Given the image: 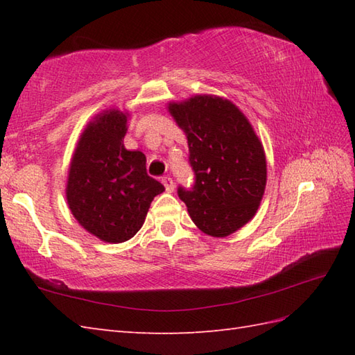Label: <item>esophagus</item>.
Here are the masks:
<instances>
[{
  "label": "esophagus",
  "instance_id": "obj_1",
  "mask_svg": "<svg viewBox=\"0 0 355 355\" xmlns=\"http://www.w3.org/2000/svg\"><path fill=\"white\" fill-rule=\"evenodd\" d=\"M162 183L164 184V189L168 192H172L173 191V180L169 177V175H164L162 178Z\"/></svg>",
  "mask_w": 355,
  "mask_h": 355
}]
</instances>
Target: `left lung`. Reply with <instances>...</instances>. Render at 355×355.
Masks as SVG:
<instances>
[{
	"instance_id": "obj_1",
	"label": "left lung",
	"mask_w": 355,
	"mask_h": 355,
	"mask_svg": "<svg viewBox=\"0 0 355 355\" xmlns=\"http://www.w3.org/2000/svg\"><path fill=\"white\" fill-rule=\"evenodd\" d=\"M184 131L195 182L178 186L192 221L210 236L243 227L259 207L267 182L263 148L236 105L216 96H195L169 105Z\"/></svg>"
}]
</instances>
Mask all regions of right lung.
Here are the masks:
<instances>
[{
  "label": "right lung",
  "mask_w": 355,
  "mask_h": 355,
  "mask_svg": "<svg viewBox=\"0 0 355 355\" xmlns=\"http://www.w3.org/2000/svg\"><path fill=\"white\" fill-rule=\"evenodd\" d=\"M126 114L110 110L80 135L67 183L78 223L105 243H123L145 223L150 201L164 186L149 177L146 157L123 146Z\"/></svg>",
  "instance_id": "right-lung-1"
}]
</instances>
